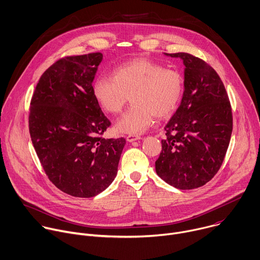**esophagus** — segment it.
I'll list each match as a JSON object with an SVG mask.
<instances>
[{"label": "esophagus", "instance_id": "34e87169", "mask_svg": "<svg viewBox=\"0 0 260 260\" xmlns=\"http://www.w3.org/2000/svg\"><path fill=\"white\" fill-rule=\"evenodd\" d=\"M125 138H126L127 142H135V141H138V140L142 139L140 136H137V135H128Z\"/></svg>", "mask_w": 260, "mask_h": 260}]
</instances>
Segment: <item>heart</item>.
Masks as SVG:
<instances>
[{
    "label": "heart",
    "mask_w": 260,
    "mask_h": 260,
    "mask_svg": "<svg viewBox=\"0 0 260 260\" xmlns=\"http://www.w3.org/2000/svg\"><path fill=\"white\" fill-rule=\"evenodd\" d=\"M184 92L180 72L137 58L116 67L112 77L100 76L93 84V96L107 113H119L131 96L133 106L116 121L115 131L137 135L148 129L154 116L165 118L174 112Z\"/></svg>",
    "instance_id": "obj_1"
}]
</instances>
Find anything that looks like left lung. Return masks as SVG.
Here are the masks:
<instances>
[{
    "mask_svg": "<svg viewBox=\"0 0 260 260\" xmlns=\"http://www.w3.org/2000/svg\"><path fill=\"white\" fill-rule=\"evenodd\" d=\"M182 102L164 129L162 150L155 162L158 177L181 190L199 188L220 168L233 131V115L224 85L205 61L188 53Z\"/></svg>",
    "mask_w": 260,
    "mask_h": 260,
    "instance_id": "8db88e82",
    "label": "left lung"
}]
</instances>
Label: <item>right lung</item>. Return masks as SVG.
<instances>
[{
  "label": "right lung",
  "instance_id": "1",
  "mask_svg": "<svg viewBox=\"0 0 260 260\" xmlns=\"http://www.w3.org/2000/svg\"><path fill=\"white\" fill-rule=\"evenodd\" d=\"M102 53L62 58L41 76L30 102L29 134L49 180L62 192L94 197L114 181L125 139H104L110 125L93 96Z\"/></svg>",
  "mask_w": 260,
  "mask_h": 260
}]
</instances>
